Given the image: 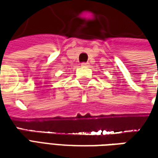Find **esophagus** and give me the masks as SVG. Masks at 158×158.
Segmentation results:
<instances>
[{"label": "esophagus", "instance_id": "esophagus-1", "mask_svg": "<svg viewBox=\"0 0 158 158\" xmlns=\"http://www.w3.org/2000/svg\"><path fill=\"white\" fill-rule=\"evenodd\" d=\"M81 65H82V67H89V63H88V62H83V63H82Z\"/></svg>", "mask_w": 158, "mask_h": 158}]
</instances>
